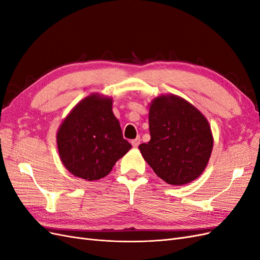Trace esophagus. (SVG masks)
Here are the masks:
<instances>
[{
  "label": "esophagus",
  "instance_id": "obj_1",
  "mask_svg": "<svg viewBox=\"0 0 260 260\" xmlns=\"http://www.w3.org/2000/svg\"><path fill=\"white\" fill-rule=\"evenodd\" d=\"M131 144H132L133 147H138L139 144H140V138H137V139H135V140H132V141H131Z\"/></svg>",
  "mask_w": 260,
  "mask_h": 260
}]
</instances>
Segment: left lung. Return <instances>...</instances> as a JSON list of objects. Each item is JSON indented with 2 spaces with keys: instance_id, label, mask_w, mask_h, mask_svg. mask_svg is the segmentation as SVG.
<instances>
[{
  "instance_id": "1",
  "label": "left lung",
  "mask_w": 260,
  "mask_h": 260,
  "mask_svg": "<svg viewBox=\"0 0 260 260\" xmlns=\"http://www.w3.org/2000/svg\"><path fill=\"white\" fill-rule=\"evenodd\" d=\"M148 122L151 140L139 148L155 174L172 185L199 178L214 142L206 118L185 100L161 95L149 106Z\"/></svg>"
}]
</instances>
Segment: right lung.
Returning <instances> with one entry per match:
<instances>
[{
  "instance_id": "right-lung-1",
  "label": "right lung",
  "mask_w": 260,
  "mask_h": 260,
  "mask_svg": "<svg viewBox=\"0 0 260 260\" xmlns=\"http://www.w3.org/2000/svg\"><path fill=\"white\" fill-rule=\"evenodd\" d=\"M112 99L93 94L82 100L57 132L58 153L74 176L88 181L107 176L131 148L112 111Z\"/></svg>"
}]
</instances>
